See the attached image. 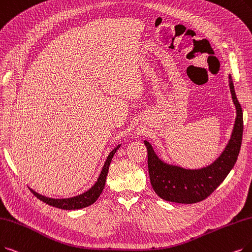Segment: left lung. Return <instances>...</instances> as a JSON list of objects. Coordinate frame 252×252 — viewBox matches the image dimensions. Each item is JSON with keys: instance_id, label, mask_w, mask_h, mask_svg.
Masks as SVG:
<instances>
[{"instance_id": "8db88e82", "label": "left lung", "mask_w": 252, "mask_h": 252, "mask_svg": "<svg viewBox=\"0 0 252 252\" xmlns=\"http://www.w3.org/2000/svg\"><path fill=\"white\" fill-rule=\"evenodd\" d=\"M229 89L237 109V118L230 139L222 152L212 164L200 169H186L170 165L160 160L147 140L148 168L151 185L155 192L167 202L194 204L202 202L223 182L234 167L242 144L243 113L235 92L231 76H228Z\"/></svg>"}]
</instances>
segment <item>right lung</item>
Listing matches in <instances>:
<instances>
[{"mask_svg": "<svg viewBox=\"0 0 252 252\" xmlns=\"http://www.w3.org/2000/svg\"><path fill=\"white\" fill-rule=\"evenodd\" d=\"M119 148H120V145L118 147H116L112 151V152L109 153V155L105 161V163L102 167L101 173H100V175H99L97 182L94 184V186H92L83 194H79L77 196L70 197V198H52V197H46L44 195L39 194L31 188H30V190L32 191V193L37 198L42 200L43 203H45L49 206H53L55 208L63 209V210H77V209H82V208H86L88 206H91L92 204H94L96 202L99 195L102 192V190L105 185L109 164H110V162H112V159Z\"/></svg>", "mask_w": 252, "mask_h": 252, "instance_id": "obj_1", "label": "right lung"}]
</instances>
